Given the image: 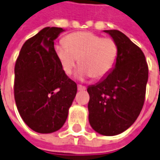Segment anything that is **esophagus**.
Wrapping results in <instances>:
<instances>
[{"mask_svg": "<svg viewBox=\"0 0 160 160\" xmlns=\"http://www.w3.org/2000/svg\"><path fill=\"white\" fill-rule=\"evenodd\" d=\"M78 90H79V91H83V90H86V87L81 86V85H78Z\"/></svg>", "mask_w": 160, "mask_h": 160, "instance_id": "1", "label": "esophagus"}]
</instances>
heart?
Here are the masks:
<instances>
[{
	"label": "heart",
	"mask_w": 160,
	"mask_h": 160,
	"mask_svg": "<svg viewBox=\"0 0 160 160\" xmlns=\"http://www.w3.org/2000/svg\"><path fill=\"white\" fill-rule=\"evenodd\" d=\"M65 45L55 46V53L66 74H71L76 65L80 67L79 79L91 77L99 80L109 74L118 56V47L112 39L102 38L90 32H76L67 35Z\"/></svg>",
	"instance_id": "b5f03b06"
}]
</instances>
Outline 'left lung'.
I'll list each match as a JSON object with an SVG mask.
<instances>
[{
	"instance_id": "left-lung-1",
	"label": "left lung",
	"mask_w": 160,
	"mask_h": 160,
	"mask_svg": "<svg viewBox=\"0 0 160 160\" xmlns=\"http://www.w3.org/2000/svg\"><path fill=\"white\" fill-rule=\"evenodd\" d=\"M118 47L114 67L107 76L88 88V119L92 128L105 136L128 129L142 110L148 66L142 50L119 30H104Z\"/></svg>"
}]
</instances>
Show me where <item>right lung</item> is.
<instances>
[{
  "label": "right lung",
  "mask_w": 160,
  "mask_h": 160,
  "mask_svg": "<svg viewBox=\"0 0 160 160\" xmlns=\"http://www.w3.org/2000/svg\"><path fill=\"white\" fill-rule=\"evenodd\" d=\"M65 30L47 27L26 41L14 68V99L28 127L39 133L60 130L77 92L57 58L54 40Z\"/></svg>",
  "instance_id": "1"
}]
</instances>
